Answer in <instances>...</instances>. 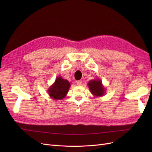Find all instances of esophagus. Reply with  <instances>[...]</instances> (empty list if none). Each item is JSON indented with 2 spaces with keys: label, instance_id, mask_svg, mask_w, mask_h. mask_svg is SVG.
Here are the masks:
<instances>
[{
  "label": "esophagus",
  "instance_id": "1",
  "mask_svg": "<svg viewBox=\"0 0 152 152\" xmlns=\"http://www.w3.org/2000/svg\"><path fill=\"white\" fill-rule=\"evenodd\" d=\"M82 80H77V85L80 86V85H82Z\"/></svg>",
  "mask_w": 152,
  "mask_h": 152
}]
</instances>
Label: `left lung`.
I'll list each match as a JSON object with an SVG mask.
<instances>
[{"mask_svg":"<svg viewBox=\"0 0 152 152\" xmlns=\"http://www.w3.org/2000/svg\"><path fill=\"white\" fill-rule=\"evenodd\" d=\"M89 90L94 95L102 96L104 93V87L102 84V81L99 80H91L88 83Z\"/></svg>","mask_w":152,"mask_h":152,"instance_id":"1","label":"left lung"}]
</instances>
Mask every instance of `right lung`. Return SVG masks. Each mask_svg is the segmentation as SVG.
<instances>
[{"label":"right lung","instance_id":"obj_1","mask_svg":"<svg viewBox=\"0 0 152 152\" xmlns=\"http://www.w3.org/2000/svg\"><path fill=\"white\" fill-rule=\"evenodd\" d=\"M70 86V84L68 81L63 79L60 77H58L54 84L49 89V94L50 98L54 99H61L65 98Z\"/></svg>","mask_w":152,"mask_h":152}]
</instances>
